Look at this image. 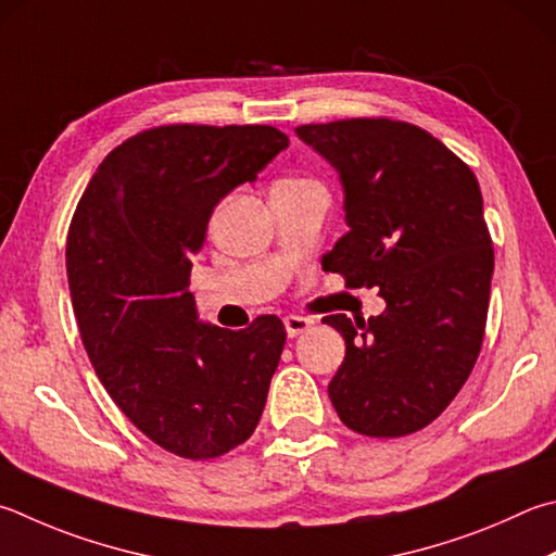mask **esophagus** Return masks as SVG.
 Masks as SVG:
<instances>
[{
	"mask_svg": "<svg viewBox=\"0 0 556 556\" xmlns=\"http://www.w3.org/2000/svg\"><path fill=\"white\" fill-rule=\"evenodd\" d=\"M313 326V320L306 316H296V313H291V316L285 318V328H287V336L289 338H296L301 332H306Z\"/></svg>",
	"mask_w": 556,
	"mask_h": 556,
	"instance_id": "1",
	"label": "esophagus"
}]
</instances>
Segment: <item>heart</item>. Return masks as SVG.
Listing matches in <instances>:
<instances>
[{"mask_svg": "<svg viewBox=\"0 0 556 556\" xmlns=\"http://www.w3.org/2000/svg\"><path fill=\"white\" fill-rule=\"evenodd\" d=\"M301 185H311V181H308V179H294V177L277 181V187H279V189H285V187H301Z\"/></svg>", "mask_w": 556, "mask_h": 556, "instance_id": "b5f03b06", "label": "heart"}]
</instances>
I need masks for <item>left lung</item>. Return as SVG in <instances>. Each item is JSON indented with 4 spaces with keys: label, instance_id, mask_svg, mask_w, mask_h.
<instances>
[{
    "label": "left lung",
    "instance_id": "obj_1",
    "mask_svg": "<svg viewBox=\"0 0 556 556\" xmlns=\"http://www.w3.org/2000/svg\"><path fill=\"white\" fill-rule=\"evenodd\" d=\"M296 136L328 160L345 194L348 233L323 267L387 301L357 326L342 313L326 318L348 345L328 396L359 435H408L450 406L481 350L493 245L479 181L403 121L345 118Z\"/></svg>",
    "mask_w": 556,
    "mask_h": 556
}]
</instances>
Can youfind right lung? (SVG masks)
<instances>
[{"label":"right lung","mask_w":556,"mask_h":556,"mask_svg":"<svg viewBox=\"0 0 556 556\" xmlns=\"http://www.w3.org/2000/svg\"><path fill=\"white\" fill-rule=\"evenodd\" d=\"M289 146L271 126H160L111 150L67 233L85 350L126 418L167 452L214 459L255 432L287 330L199 320L191 257L220 199Z\"/></svg>","instance_id":"1"}]
</instances>
